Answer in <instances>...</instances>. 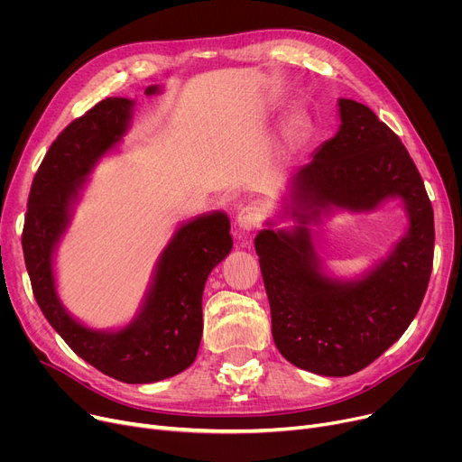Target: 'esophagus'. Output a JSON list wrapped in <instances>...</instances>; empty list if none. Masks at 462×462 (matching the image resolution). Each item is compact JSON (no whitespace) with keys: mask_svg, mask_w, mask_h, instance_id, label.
<instances>
[{"mask_svg":"<svg viewBox=\"0 0 462 462\" xmlns=\"http://www.w3.org/2000/svg\"><path fill=\"white\" fill-rule=\"evenodd\" d=\"M262 221H263V211L253 204L241 208V211L237 213V218H236L237 226L244 232L256 230L262 225Z\"/></svg>","mask_w":462,"mask_h":462,"instance_id":"34e87169","label":"esophagus"}]
</instances>
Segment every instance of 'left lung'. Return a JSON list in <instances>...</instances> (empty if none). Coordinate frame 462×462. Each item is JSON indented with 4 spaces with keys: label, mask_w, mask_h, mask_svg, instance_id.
I'll use <instances>...</instances> for the list:
<instances>
[{
    "label": "left lung",
    "mask_w": 462,
    "mask_h": 462,
    "mask_svg": "<svg viewBox=\"0 0 462 462\" xmlns=\"http://www.w3.org/2000/svg\"><path fill=\"white\" fill-rule=\"evenodd\" d=\"M341 129L294 176V234L262 230L256 254L272 309V333L292 365L348 376L380 357L418 314L432 270L434 215L425 183L401 138L365 105L338 101ZM387 196L407 202L411 228L365 280L324 278L306 223L329 205L372 208Z\"/></svg>",
    "instance_id": "1"
}]
</instances>
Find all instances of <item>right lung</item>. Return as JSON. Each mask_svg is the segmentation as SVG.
I'll return each mask as SVG.
<instances>
[{
  "instance_id": "right-lung-1",
  "label": "right lung",
  "mask_w": 462,
  "mask_h": 462,
  "mask_svg": "<svg viewBox=\"0 0 462 462\" xmlns=\"http://www.w3.org/2000/svg\"><path fill=\"white\" fill-rule=\"evenodd\" d=\"M155 91L148 88V93ZM131 105L124 97L105 99L58 134L32 183L22 249L33 296L70 350L119 382L150 383L185 371L197 357L204 284L230 253L232 236L228 217L218 211L181 226L161 256L140 317L121 331L88 329L63 310L54 288L52 251L84 176L125 133Z\"/></svg>"
}]
</instances>
